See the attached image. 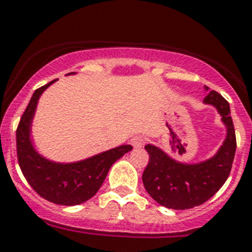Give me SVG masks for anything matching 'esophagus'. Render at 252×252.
<instances>
[{"instance_id": "34e87169", "label": "esophagus", "mask_w": 252, "mask_h": 252, "mask_svg": "<svg viewBox=\"0 0 252 252\" xmlns=\"http://www.w3.org/2000/svg\"><path fill=\"white\" fill-rule=\"evenodd\" d=\"M130 144H132V146L134 149H140V147H142L145 145V138L142 136L133 137L132 140H130Z\"/></svg>"}]
</instances>
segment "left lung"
Instances as JSON below:
<instances>
[{
    "instance_id": "obj_1",
    "label": "left lung",
    "mask_w": 252,
    "mask_h": 252,
    "mask_svg": "<svg viewBox=\"0 0 252 252\" xmlns=\"http://www.w3.org/2000/svg\"><path fill=\"white\" fill-rule=\"evenodd\" d=\"M204 88L207 94L203 103L216 108L226 128L225 140L211 158L184 163L155 145L145 146L150 160L142 175V183L150 197L167 208L188 210L204 203L225 184L232 169L237 144L230 107L221 94Z\"/></svg>"
}]
</instances>
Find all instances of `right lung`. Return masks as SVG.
Returning <instances> with one entry per match:
<instances>
[{
	"mask_svg": "<svg viewBox=\"0 0 252 252\" xmlns=\"http://www.w3.org/2000/svg\"><path fill=\"white\" fill-rule=\"evenodd\" d=\"M68 75H75V72ZM55 81L53 80L34 91L20 119L16 129L18 161L26 180L38 195L61 206H76L95 195L111 165L133 147L122 145L71 163H61L42 157L36 150L31 137L32 123L41 94Z\"/></svg>",
	"mask_w": 252,
	"mask_h": 252,
	"instance_id": "1",
	"label": "right lung"
}]
</instances>
